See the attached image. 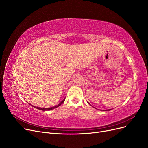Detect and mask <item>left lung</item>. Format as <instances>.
Returning <instances> with one entry per match:
<instances>
[{"mask_svg":"<svg viewBox=\"0 0 148 148\" xmlns=\"http://www.w3.org/2000/svg\"><path fill=\"white\" fill-rule=\"evenodd\" d=\"M88 104H89V102H88ZM111 109H107V110H106V111H108V110H110Z\"/></svg>","mask_w":148,"mask_h":148,"instance_id":"8db88e82","label":"left lung"}]
</instances>
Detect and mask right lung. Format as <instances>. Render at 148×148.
<instances>
[{
    "label": "right lung",
    "instance_id": "1",
    "mask_svg": "<svg viewBox=\"0 0 148 148\" xmlns=\"http://www.w3.org/2000/svg\"><path fill=\"white\" fill-rule=\"evenodd\" d=\"M65 98H64V99L63 100H62L58 105H57V106H56L52 107H49V108H42V107H39L34 106H33L34 107H35V108H36V109H39V110H44V111H45V110H52V109H53L56 108V107H58L59 106H60L61 104H63V103H64V101H65Z\"/></svg>",
    "mask_w": 148,
    "mask_h": 148
}]
</instances>
